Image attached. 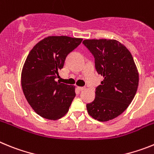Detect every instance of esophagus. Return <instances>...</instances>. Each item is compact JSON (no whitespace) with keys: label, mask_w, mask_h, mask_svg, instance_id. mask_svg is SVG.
Masks as SVG:
<instances>
[{"label":"esophagus","mask_w":154,"mask_h":154,"mask_svg":"<svg viewBox=\"0 0 154 154\" xmlns=\"http://www.w3.org/2000/svg\"><path fill=\"white\" fill-rule=\"evenodd\" d=\"M77 89H78V90H79L80 92H81V91H83L84 89H85V87H80V86H78V87H77Z\"/></svg>","instance_id":"esophagus-1"}]
</instances>
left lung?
Wrapping results in <instances>:
<instances>
[{
  "label": "left lung",
  "mask_w": 154,
  "mask_h": 154,
  "mask_svg": "<svg viewBox=\"0 0 154 154\" xmlns=\"http://www.w3.org/2000/svg\"><path fill=\"white\" fill-rule=\"evenodd\" d=\"M82 44L93 55L98 74L104 78L96 88L95 99L86 105L87 110L95 119L109 121L131 103L138 87V71L129 50L117 41L91 39Z\"/></svg>",
  "instance_id": "obj_1"
}]
</instances>
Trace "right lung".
Wrapping results in <instances>:
<instances>
[{"mask_svg": "<svg viewBox=\"0 0 154 154\" xmlns=\"http://www.w3.org/2000/svg\"><path fill=\"white\" fill-rule=\"evenodd\" d=\"M82 38L49 36L31 50L21 73V86L27 101L36 113L48 119L67 113L75 96V87L56 82L66 57L81 44Z\"/></svg>", "mask_w": 154, "mask_h": 154, "instance_id": "right-lung-1", "label": "right lung"}]
</instances>
